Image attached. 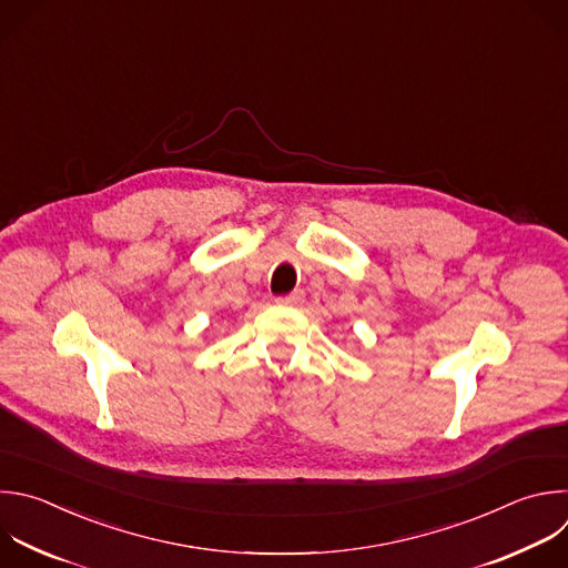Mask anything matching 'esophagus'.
<instances>
[{"label": "esophagus", "instance_id": "esophagus-1", "mask_svg": "<svg viewBox=\"0 0 568 568\" xmlns=\"http://www.w3.org/2000/svg\"><path fill=\"white\" fill-rule=\"evenodd\" d=\"M303 290H294L292 294H285V296H278L276 298V303H281V305H296V303H301L303 301Z\"/></svg>", "mask_w": 568, "mask_h": 568}]
</instances>
